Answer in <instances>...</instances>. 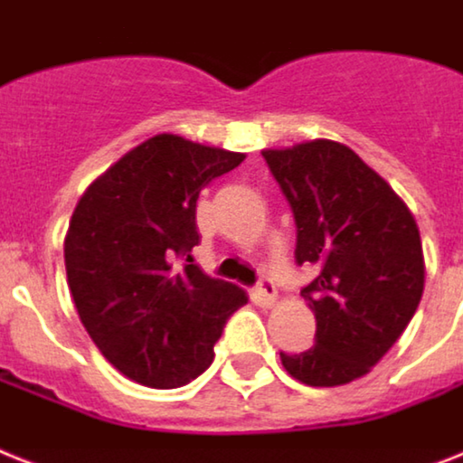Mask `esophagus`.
I'll return each instance as SVG.
<instances>
[{"mask_svg": "<svg viewBox=\"0 0 463 463\" xmlns=\"http://www.w3.org/2000/svg\"><path fill=\"white\" fill-rule=\"evenodd\" d=\"M276 297H278L276 285L270 283L269 278H261L257 285V290H254V299H257L259 307H270V304L276 302Z\"/></svg>", "mask_w": 463, "mask_h": 463, "instance_id": "esophagus-1", "label": "esophagus"}]
</instances>
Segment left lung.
Wrapping results in <instances>:
<instances>
[{
	"instance_id": "left-lung-1",
	"label": "left lung",
	"mask_w": 463,
	"mask_h": 463,
	"mask_svg": "<svg viewBox=\"0 0 463 463\" xmlns=\"http://www.w3.org/2000/svg\"><path fill=\"white\" fill-rule=\"evenodd\" d=\"M261 154L292 206L297 264L314 270L302 288L317 317L314 347L280 352V362L311 388L356 381L416 314L426 280L419 225L392 187L340 142Z\"/></svg>"
}]
</instances>
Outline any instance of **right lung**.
<instances>
[{
	"instance_id": "add662e5",
	"label": "right lung",
	"mask_w": 463,
	"mask_h": 463,
	"mask_svg": "<svg viewBox=\"0 0 463 463\" xmlns=\"http://www.w3.org/2000/svg\"><path fill=\"white\" fill-rule=\"evenodd\" d=\"M244 154L154 135L85 190L63 259L82 326L107 362L146 388L204 373L225 321L247 304L238 285L194 264L197 197Z\"/></svg>"
}]
</instances>
